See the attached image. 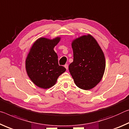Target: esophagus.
Here are the masks:
<instances>
[{
    "mask_svg": "<svg viewBox=\"0 0 129 129\" xmlns=\"http://www.w3.org/2000/svg\"><path fill=\"white\" fill-rule=\"evenodd\" d=\"M64 67H65V68H66V70H68V68H69L68 64H65V65H64Z\"/></svg>",
    "mask_w": 129,
    "mask_h": 129,
    "instance_id": "1",
    "label": "esophagus"
}]
</instances>
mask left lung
I'll return each instance as SVG.
<instances>
[{"mask_svg": "<svg viewBox=\"0 0 129 129\" xmlns=\"http://www.w3.org/2000/svg\"><path fill=\"white\" fill-rule=\"evenodd\" d=\"M73 62L69 69L76 85L90 90L100 83L104 74L106 62L103 52L91 35H83L71 44Z\"/></svg>", "mask_w": 129, "mask_h": 129, "instance_id": "8db88e82", "label": "left lung"}]
</instances>
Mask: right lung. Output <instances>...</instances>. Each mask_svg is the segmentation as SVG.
<instances>
[{
	"instance_id": "right-lung-1",
	"label": "right lung",
	"mask_w": 129,
	"mask_h": 129,
	"mask_svg": "<svg viewBox=\"0 0 129 129\" xmlns=\"http://www.w3.org/2000/svg\"><path fill=\"white\" fill-rule=\"evenodd\" d=\"M60 40V37L53 39L41 38L29 50L26 59V69L31 81L38 87L44 89L51 87L66 70L59 65L58 55L54 50Z\"/></svg>"
}]
</instances>
